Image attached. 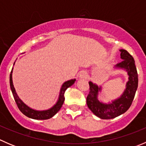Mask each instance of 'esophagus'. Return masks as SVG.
<instances>
[{"label": "esophagus", "instance_id": "esophagus-1", "mask_svg": "<svg viewBox=\"0 0 146 146\" xmlns=\"http://www.w3.org/2000/svg\"><path fill=\"white\" fill-rule=\"evenodd\" d=\"M80 77H81V78H86V73H82V74L80 75Z\"/></svg>", "mask_w": 146, "mask_h": 146}]
</instances>
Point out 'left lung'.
I'll return each mask as SVG.
<instances>
[{"instance_id":"obj_1","label":"left lung","mask_w":146,"mask_h":146,"mask_svg":"<svg viewBox=\"0 0 146 146\" xmlns=\"http://www.w3.org/2000/svg\"><path fill=\"white\" fill-rule=\"evenodd\" d=\"M119 51L122 61L115 67L124 69L129 75V81L126 82V90L121 96L110 104H103L98 100V92L101 90V87L89 82L90 92L87 97V104L95 115L102 119H114L126 112L131 105L138 88V73L133 56L126 50Z\"/></svg>"}]
</instances>
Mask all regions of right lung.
Masks as SVG:
<instances>
[{"mask_svg":"<svg viewBox=\"0 0 146 146\" xmlns=\"http://www.w3.org/2000/svg\"><path fill=\"white\" fill-rule=\"evenodd\" d=\"M12 73H13V69H12L10 75V88H11L12 92H13V97H14L15 101L16 104H17V107H18L19 110H20V111H21L23 114L27 116V117H29V118L34 119H38V120H44V119H48L51 118V117H54V116L59 111L60 109L62 107L63 104H64V102L65 100L64 93L65 92H66V89H67L68 88H69V87L71 86L72 85H73L75 81H76V79H73V80L72 79V80H68V81L65 82L63 84L62 87H61V91H60L58 100L54 107H51V109H49V110H48L37 111V110H32L30 107H29L28 106L26 105V104L19 98V97L17 96L13 84Z\"/></svg>","mask_w":146,"mask_h":146,"instance_id":"right-lung-1","label":"right lung"}]
</instances>
